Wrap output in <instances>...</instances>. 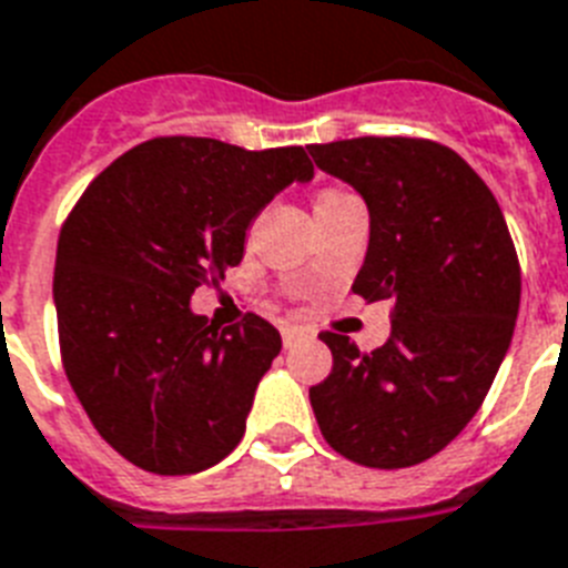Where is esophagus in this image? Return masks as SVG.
Wrapping results in <instances>:
<instances>
[{
    "instance_id": "esophagus-1",
    "label": "esophagus",
    "mask_w": 568,
    "mask_h": 568,
    "mask_svg": "<svg viewBox=\"0 0 568 568\" xmlns=\"http://www.w3.org/2000/svg\"><path fill=\"white\" fill-rule=\"evenodd\" d=\"M300 338H303V332L294 329V326H283V347L285 349H292Z\"/></svg>"
}]
</instances>
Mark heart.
<instances>
[{
    "label": "heart",
    "mask_w": 568,
    "mask_h": 568,
    "mask_svg": "<svg viewBox=\"0 0 568 568\" xmlns=\"http://www.w3.org/2000/svg\"><path fill=\"white\" fill-rule=\"evenodd\" d=\"M341 197H353V195H349V192H341V189H326V192H321V195H317L315 206L332 204V201H341Z\"/></svg>",
    "instance_id": "heart-1"
}]
</instances>
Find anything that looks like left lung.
<instances>
[{"mask_svg":"<svg viewBox=\"0 0 568 568\" xmlns=\"http://www.w3.org/2000/svg\"><path fill=\"white\" fill-rule=\"evenodd\" d=\"M371 210L353 292L394 300L373 353L321 332L332 373L308 388L321 435L353 464L414 467L476 417L514 338L523 274L499 201L464 156L417 136L308 145Z\"/></svg>","mask_w":568,"mask_h":568,"instance_id":"left-lung-1","label":"left lung"}]
</instances>
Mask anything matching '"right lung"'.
I'll return each mask as SVG.
<instances>
[{
  "label": "right lung",
  "mask_w": 568,
  "mask_h": 568,
  "mask_svg": "<svg viewBox=\"0 0 568 568\" xmlns=\"http://www.w3.org/2000/svg\"><path fill=\"white\" fill-rule=\"evenodd\" d=\"M312 174L300 145L156 136L113 160L63 221L60 362L95 432L140 469L201 473L242 440L283 341L253 312L219 329L189 297L224 280L262 206Z\"/></svg>",
  "instance_id": "obj_1"
}]
</instances>
